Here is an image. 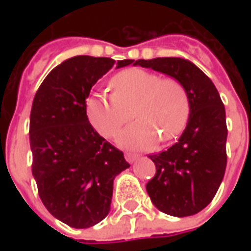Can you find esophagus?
Here are the masks:
<instances>
[{
    "label": "esophagus",
    "mask_w": 251,
    "mask_h": 251,
    "mask_svg": "<svg viewBox=\"0 0 251 251\" xmlns=\"http://www.w3.org/2000/svg\"><path fill=\"white\" fill-rule=\"evenodd\" d=\"M125 158L127 163H134L138 158V154H136V153H125Z\"/></svg>",
    "instance_id": "1"
}]
</instances>
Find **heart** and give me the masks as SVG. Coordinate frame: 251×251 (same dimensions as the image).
I'll return each mask as SVG.
<instances>
[{"label":"heart","instance_id":"obj_1","mask_svg":"<svg viewBox=\"0 0 251 251\" xmlns=\"http://www.w3.org/2000/svg\"><path fill=\"white\" fill-rule=\"evenodd\" d=\"M110 86L111 95L94 94L86 100L88 120L99 134L113 138L134 115L138 120L121 133L118 144L129 149H148L158 137L169 141L184 129L189 100L177 79L130 68L117 74Z\"/></svg>","mask_w":251,"mask_h":251}]
</instances>
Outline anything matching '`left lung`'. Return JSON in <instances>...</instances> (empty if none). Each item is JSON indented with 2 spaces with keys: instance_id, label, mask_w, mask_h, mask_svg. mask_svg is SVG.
<instances>
[{
  "instance_id": "obj_1",
  "label": "left lung",
  "mask_w": 251,
  "mask_h": 251,
  "mask_svg": "<svg viewBox=\"0 0 251 251\" xmlns=\"http://www.w3.org/2000/svg\"><path fill=\"white\" fill-rule=\"evenodd\" d=\"M177 79L187 90L189 118L179 141L149 156L156 175L147 192L161 212L172 216L198 214L214 199L226 171V111L218 90L200 68L181 57L133 60Z\"/></svg>"
}]
</instances>
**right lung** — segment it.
I'll return each mask as SVG.
<instances>
[{"instance_id":"add662e5","label":"right lung","mask_w":251,"mask_h":251,"mask_svg":"<svg viewBox=\"0 0 251 251\" xmlns=\"http://www.w3.org/2000/svg\"><path fill=\"white\" fill-rule=\"evenodd\" d=\"M133 60L74 56L52 70L32 103V175L43 204L74 228H87L110 211L115 176L130 167L120 149L88 122L86 99L98 79Z\"/></svg>"}]
</instances>
